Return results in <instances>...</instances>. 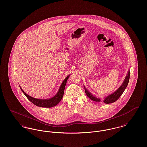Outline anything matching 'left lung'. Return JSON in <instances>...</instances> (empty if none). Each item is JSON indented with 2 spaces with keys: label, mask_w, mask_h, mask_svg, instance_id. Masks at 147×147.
<instances>
[{
  "label": "left lung",
  "mask_w": 147,
  "mask_h": 147,
  "mask_svg": "<svg viewBox=\"0 0 147 147\" xmlns=\"http://www.w3.org/2000/svg\"><path fill=\"white\" fill-rule=\"evenodd\" d=\"M129 77H130V70H128L127 75L126 76V78L124 80V82H123L122 84L120 86V87L116 91H115L112 94L107 96L106 97L104 100V102L105 104H110L115 102L116 100L119 99V98L121 96V95L123 94V92L126 89V87L127 86L129 80ZM84 89L86 93V95L89 98H90L92 101H96V102H100V99L98 98H96L94 95H92L91 93L88 91L86 88L84 86Z\"/></svg>",
  "instance_id": "1"
}]
</instances>
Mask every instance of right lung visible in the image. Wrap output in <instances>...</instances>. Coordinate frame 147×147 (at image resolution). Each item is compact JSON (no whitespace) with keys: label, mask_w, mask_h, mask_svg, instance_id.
<instances>
[{"label":"right lung","mask_w":147,"mask_h":147,"mask_svg":"<svg viewBox=\"0 0 147 147\" xmlns=\"http://www.w3.org/2000/svg\"><path fill=\"white\" fill-rule=\"evenodd\" d=\"M69 76H67L63 80L62 83L56 95L53 98H49V99H38V98H36L31 97L28 95L26 93H25L21 89L20 86V88L21 89V91L23 92V93L26 96V98H28V100L34 105L39 107H52L57 105L63 98L65 86L67 83V81Z\"/></svg>","instance_id":"1"}]
</instances>
